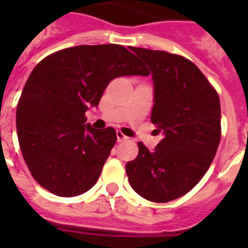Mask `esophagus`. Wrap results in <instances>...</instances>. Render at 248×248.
Listing matches in <instances>:
<instances>
[{"mask_svg": "<svg viewBox=\"0 0 248 248\" xmlns=\"http://www.w3.org/2000/svg\"><path fill=\"white\" fill-rule=\"evenodd\" d=\"M128 138L124 134H122L121 131H117V141L118 143H121V141H124V140H127Z\"/></svg>", "mask_w": 248, "mask_h": 248, "instance_id": "34e87169", "label": "esophagus"}]
</instances>
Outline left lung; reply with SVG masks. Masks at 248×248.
I'll list each match as a JSON object with an SVG mask.
<instances>
[{
    "label": "left lung",
    "instance_id": "1",
    "mask_svg": "<svg viewBox=\"0 0 248 248\" xmlns=\"http://www.w3.org/2000/svg\"><path fill=\"white\" fill-rule=\"evenodd\" d=\"M148 64L155 86L151 121L163 139L126 163L132 189L152 202L184 196L203 177L221 136L220 99L196 64L176 54L131 47Z\"/></svg>",
    "mask_w": 248,
    "mask_h": 248
}]
</instances>
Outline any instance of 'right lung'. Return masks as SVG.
I'll return each instance as SVG.
<instances>
[{"instance_id": "add662e5", "label": "right lung", "mask_w": 248, "mask_h": 248, "mask_svg": "<svg viewBox=\"0 0 248 248\" xmlns=\"http://www.w3.org/2000/svg\"><path fill=\"white\" fill-rule=\"evenodd\" d=\"M122 76H144L143 68L132 52L113 44L56 51L29 76L17 103V139L34 180L52 194L79 196L100 176L116 130H95L85 113Z\"/></svg>"}]
</instances>
